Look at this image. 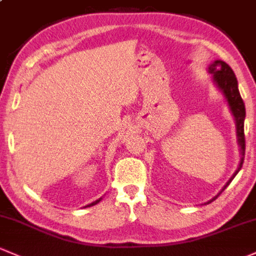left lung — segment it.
Here are the masks:
<instances>
[{
    "label": "left lung",
    "instance_id": "obj_1",
    "mask_svg": "<svg viewBox=\"0 0 256 256\" xmlns=\"http://www.w3.org/2000/svg\"><path fill=\"white\" fill-rule=\"evenodd\" d=\"M208 72L212 74V78L215 84L217 85L220 90L222 92V94L226 98L228 105H230V111H232L233 116L236 120V127H237V136H238V145L240 146V162H239V166L237 171L234 172V174L230 178V180L226 183V186L222 188V190L216 195L214 199H211L210 202H214L222 192L226 189V186L232 182L233 178L236 177V174L239 172V170L242 168V164L244 162V154H246V136H244V118H246V106H244L243 98H242L240 94H239L238 90V82L236 78L234 72L232 70V68L227 64L226 62L220 61L216 60L208 66Z\"/></svg>",
    "mask_w": 256,
    "mask_h": 256
}]
</instances>
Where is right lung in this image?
<instances>
[{
  "mask_svg": "<svg viewBox=\"0 0 256 256\" xmlns=\"http://www.w3.org/2000/svg\"><path fill=\"white\" fill-rule=\"evenodd\" d=\"M100 200H101V198H100V199H98V200H96V202H92V204H89V205H86V206H85V208H89V206H92V205H96V204H98V202H100Z\"/></svg>",
  "mask_w": 256,
  "mask_h": 256,
  "instance_id": "1",
  "label": "right lung"
}]
</instances>
